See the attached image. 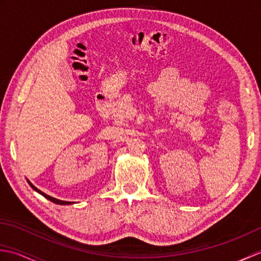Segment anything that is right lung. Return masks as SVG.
<instances>
[{
  "instance_id": "right-lung-1",
  "label": "right lung",
  "mask_w": 261,
  "mask_h": 261,
  "mask_svg": "<svg viewBox=\"0 0 261 261\" xmlns=\"http://www.w3.org/2000/svg\"><path fill=\"white\" fill-rule=\"evenodd\" d=\"M28 182H29V185L32 187V190H35L36 192H38L39 194H41L42 196H45L47 199H49V201H51V202H54V203H56V204H60V205H69V204H71V202H66V201H60V199H58V198H55V197H51V196H49V195H47V194H45L43 192H41L40 190H38V188L33 185V184H31V182L28 180Z\"/></svg>"
}]
</instances>
